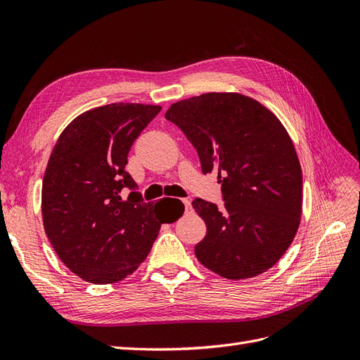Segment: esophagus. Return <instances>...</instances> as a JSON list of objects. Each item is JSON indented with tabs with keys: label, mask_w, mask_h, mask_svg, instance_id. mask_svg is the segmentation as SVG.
Wrapping results in <instances>:
<instances>
[{
	"label": "esophagus",
	"mask_w": 360,
	"mask_h": 360,
	"mask_svg": "<svg viewBox=\"0 0 360 360\" xmlns=\"http://www.w3.org/2000/svg\"><path fill=\"white\" fill-rule=\"evenodd\" d=\"M181 202L184 204V210H186V212L192 210V204H191L189 200H181Z\"/></svg>",
	"instance_id": "obj_1"
}]
</instances>
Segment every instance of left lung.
Returning a JSON list of instances; mask_svg holds the SVG:
<instances>
[{
	"instance_id": "8db88e82",
	"label": "left lung",
	"mask_w": 360,
	"mask_h": 360,
	"mask_svg": "<svg viewBox=\"0 0 360 360\" xmlns=\"http://www.w3.org/2000/svg\"><path fill=\"white\" fill-rule=\"evenodd\" d=\"M165 118L197 148L204 174L219 171L224 207L192 201L207 226L195 255L226 279L274 267L302 216V168L287 129L269 108L240 93H205L172 103Z\"/></svg>"
}]
</instances>
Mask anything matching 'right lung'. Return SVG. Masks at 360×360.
Wrapping results in <instances>:
<instances>
[{"instance_id":"add662e5","label":"right lung","mask_w":360,"mask_h":360,"mask_svg":"<svg viewBox=\"0 0 360 360\" xmlns=\"http://www.w3.org/2000/svg\"><path fill=\"white\" fill-rule=\"evenodd\" d=\"M159 105L110 103L68 124L53 147L41 184V217L49 242L64 264L91 284H114L147 258L162 224H171L162 198L155 207L124 169L127 155Z\"/></svg>"}]
</instances>
